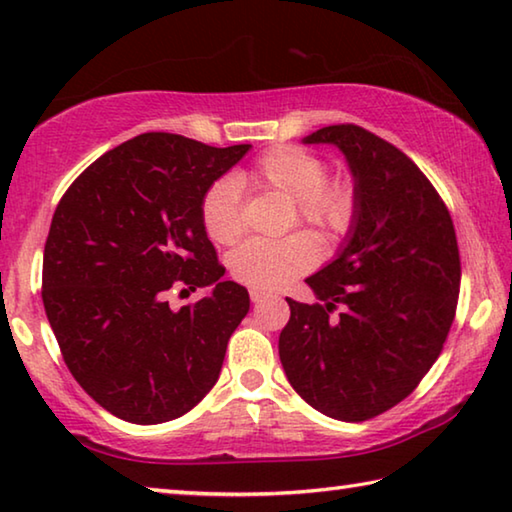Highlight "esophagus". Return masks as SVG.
Listing matches in <instances>:
<instances>
[{"mask_svg": "<svg viewBox=\"0 0 512 512\" xmlns=\"http://www.w3.org/2000/svg\"><path fill=\"white\" fill-rule=\"evenodd\" d=\"M264 298H268V293L262 289H250V300L253 302H262Z\"/></svg>", "mask_w": 512, "mask_h": 512, "instance_id": "esophagus-1", "label": "esophagus"}]
</instances>
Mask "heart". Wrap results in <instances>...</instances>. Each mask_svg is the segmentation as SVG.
Listing matches in <instances>:
<instances>
[{
  "instance_id": "obj_1",
  "label": "heart",
  "mask_w": 512,
  "mask_h": 512,
  "mask_svg": "<svg viewBox=\"0 0 512 512\" xmlns=\"http://www.w3.org/2000/svg\"><path fill=\"white\" fill-rule=\"evenodd\" d=\"M259 187L277 189L293 198L300 221L314 225L327 237H341L357 212V192L348 178L325 176V162L302 146L280 144L264 151L248 171ZM201 221L212 241L235 244L244 232L241 189L235 178L223 176L205 189ZM318 241L309 232H291L280 239H250L232 250L228 266L232 277L253 289L275 291L305 275L318 262Z\"/></svg>"
}]
</instances>
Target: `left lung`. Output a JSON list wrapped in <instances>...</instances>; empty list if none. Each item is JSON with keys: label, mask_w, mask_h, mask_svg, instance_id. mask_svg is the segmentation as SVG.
Wrapping results in <instances>:
<instances>
[{"label": "left lung", "mask_w": 512, "mask_h": 512, "mask_svg": "<svg viewBox=\"0 0 512 512\" xmlns=\"http://www.w3.org/2000/svg\"><path fill=\"white\" fill-rule=\"evenodd\" d=\"M302 142L343 151L357 212L339 257L307 277L320 302L287 298L280 361L316 411L363 422L409 397L443 352L461 284L456 232L436 187L391 142L354 124Z\"/></svg>", "instance_id": "left-lung-1"}]
</instances>
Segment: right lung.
<instances>
[{"mask_svg": "<svg viewBox=\"0 0 512 512\" xmlns=\"http://www.w3.org/2000/svg\"><path fill=\"white\" fill-rule=\"evenodd\" d=\"M248 149L144 133L103 153L60 198L42 302L69 372L121 420H176L219 379L250 298L221 280L201 198ZM171 286L213 291L173 312Z\"/></svg>", "mask_w": 512, "mask_h": 512, "instance_id": "add662e5", "label": "right lung"}]
</instances>
